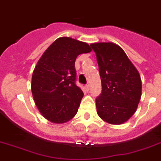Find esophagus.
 Segmentation results:
<instances>
[{"label": "esophagus", "mask_w": 161, "mask_h": 161, "mask_svg": "<svg viewBox=\"0 0 161 161\" xmlns=\"http://www.w3.org/2000/svg\"><path fill=\"white\" fill-rule=\"evenodd\" d=\"M86 89L87 91H89V89H90V86H89V84H86Z\"/></svg>", "instance_id": "1"}]
</instances>
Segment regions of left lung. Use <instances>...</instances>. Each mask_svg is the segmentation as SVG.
<instances>
[{"mask_svg":"<svg viewBox=\"0 0 161 161\" xmlns=\"http://www.w3.org/2000/svg\"><path fill=\"white\" fill-rule=\"evenodd\" d=\"M102 92L96 100V109L103 121L121 125L134 115L142 95V81L137 69L117 44L94 43Z\"/></svg>","mask_w":161,"mask_h":161,"instance_id":"left-lung-1","label":"left lung"}]
</instances>
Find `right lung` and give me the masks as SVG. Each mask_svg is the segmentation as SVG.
<instances>
[{
	"label": "right lung",
	"mask_w": 161,
	"mask_h": 161,
	"mask_svg": "<svg viewBox=\"0 0 161 161\" xmlns=\"http://www.w3.org/2000/svg\"><path fill=\"white\" fill-rule=\"evenodd\" d=\"M92 51L85 42L60 37L47 47L35 67L31 92L47 121L65 123L76 115L83 92L75 84L77 57Z\"/></svg>",
	"instance_id": "1"
}]
</instances>
